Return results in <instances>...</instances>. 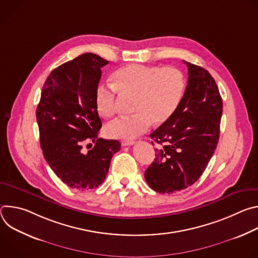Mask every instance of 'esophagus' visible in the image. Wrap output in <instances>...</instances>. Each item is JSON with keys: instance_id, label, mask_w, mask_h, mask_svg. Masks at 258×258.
I'll return each mask as SVG.
<instances>
[{"instance_id": "obj_1", "label": "esophagus", "mask_w": 258, "mask_h": 258, "mask_svg": "<svg viewBox=\"0 0 258 258\" xmlns=\"http://www.w3.org/2000/svg\"><path fill=\"white\" fill-rule=\"evenodd\" d=\"M121 144H122V146H132V145L135 144V141H133V140H123V141H121Z\"/></svg>"}]
</instances>
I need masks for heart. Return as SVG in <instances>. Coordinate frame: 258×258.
Segmentation results:
<instances>
[{
  "label": "heart",
  "mask_w": 258,
  "mask_h": 258,
  "mask_svg": "<svg viewBox=\"0 0 258 258\" xmlns=\"http://www.w3.org/2000/svg\"><path fill=\"white\" fill-rule=\"evenodd\" d=\"M186 83L182 73L174 67L128 64L117 69L113 84L101 83L95 92L98 113L111 117L117 109L118 93L136 96L130 116H121L106 126V135L114 139H134L148 131L155 122L167 121L185 93Z\"/></svg>",
  "instance_id": "heart-1"
}]
</instances>
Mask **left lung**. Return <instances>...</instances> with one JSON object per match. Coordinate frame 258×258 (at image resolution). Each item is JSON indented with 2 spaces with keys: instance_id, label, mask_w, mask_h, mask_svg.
Wrapping results in <instances>:
<instances>
[{
  "instance_id": "1",
  "label": "left lung",
  "mask_w": 258,
  "mask_h": 258,
  "mask_svg": "<svg viewBox=\"0 0 258 258\" xmlns=\"http://www.w3.org/2000/svg\"><path fill=\"white\" fill-rule=\"evenodd\" d=\"M182 62L189 75L185 94L173 115L150 135L160 148L145 178L151 189L162 194L183 190L197 181L219 138L223 100L218 87L206 69Z\"/></svg>"
}]
</instances>
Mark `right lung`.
Returning a JSON list of instances; mask_svg holds the SVG:
<instances>
[{"instance_id":"obj_1","label":"right lung","mask_w":258,"mask_h":258,"mask_svg":"<svg viewBox=\"0 0 258 258\" xmlns=\"http://www.w3.org/2000/svg\"><path fill=\"white\" fill-rule=\"evenodd\" d=\"M108 63L96 54L86 53L58 66L47 78L36 108L44 157L54 173L72 189L98 188L112 156L120 150L117 140L98 138L102 121L95 92L101 68ZM90 141L95 146L86 152L83 146Z\"/></svg>"}]
</instances>
